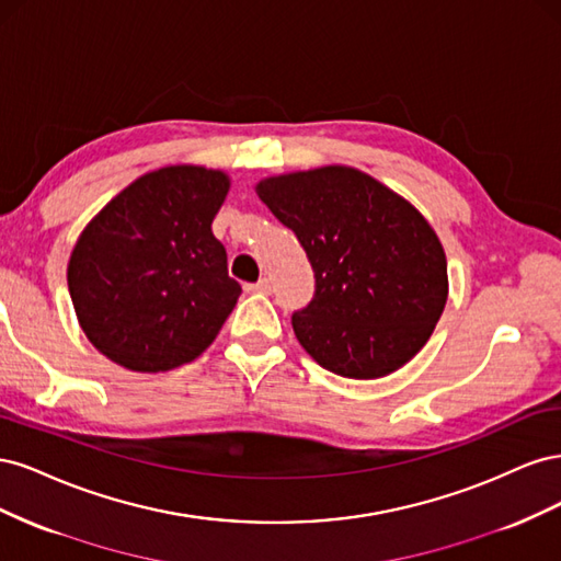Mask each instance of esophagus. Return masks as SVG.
I'll return each instance as SVG.
<instances>
[{
    "label": "esophagus",
    "mask_w": 561,
    "mask_h": 561,
    "mask_svg": "<svg viewBox=\"0 0 561 561\" xmlns=\"http://www.w3.org/2000/svg\"><path fill=\"white\" fill-rule=\"evenodd\" d=\"M245 293H257V295H268L271 293V283L266 278H260L257 283H248Z\"/></svg>",
    "instance_id": "1"
}]
</instances>
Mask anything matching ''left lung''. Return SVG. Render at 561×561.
<instances>
[{
    "label": "left lung",
    "instance_id": "1",
    "mask_svg": "<svg viewBox=\"0 0 561 561\" xmlns=\"http://www.w3.org/2000/svg\"><path fill=\"white\" fill-rule=\"evenodd\" d=\"M254 192L313 266L316 295L293 328L320 367L379 379L426 346L447 304V257L410 201L351 165L264 178Z\"/></svg>",
    "mask_w": 561,
    "mask_h": 561
}]
</instances>
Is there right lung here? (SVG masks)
I'll return each instance as SVG.
<instances>
[{"mask_svg":"<svg viewBox=\"0 0 561 561\" xmlns=\"http://www.w3.org/2000/svg\"><path fill=\"white\" fill-rule=\"evenodd\" d=\"M225 171L180 163L118 192L77 239L67 285L89 342L133 371H168L206 351L241 295L213 219Z\"/></svg>","mask_w":561,"mask_h":561,"instance_id":"1","label":"right lung"}]
</instances>
